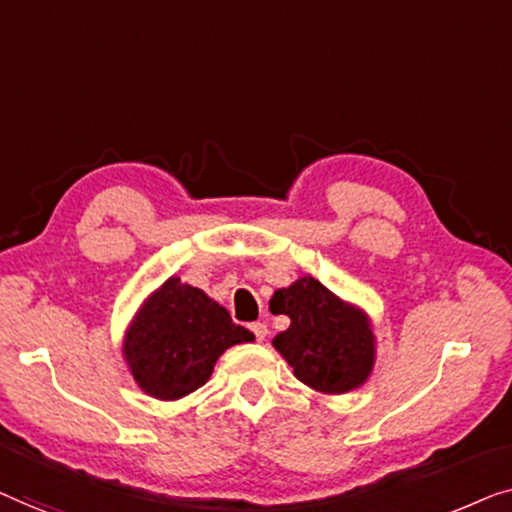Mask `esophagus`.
<instances>
[{
	"label": "esophagus",
	"instance_id": "esophagus-1",
	"mask_svg": "<svg viewBox=\"0 0 512 512\" xmlns=\"http://www.w3.org/2000/svg\"><path fill=\"white\" fill-rule=\"evenodd\" d=\"M250 331H253L257 341H264L266 334H269V329H266L264 322H253V325H250Z\"/></svg>",
	"mask_w": 512,
	"mask_h": 512
}]
</instances>
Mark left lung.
Returning <instances> with one entry per match:
<instances>
[{"instance_id": "1", "label": "left lung", "mask_w": 512, "mask_h": 512, "mask_svg": "<svg viewBox=\"0 0 512 512\" xmlns=\"http://www.w3.org/2000/svg\"><path fill=\"white\" fill-rule=\"evenodd\" d=\"M271 304L273 315L290 318V327L271 343L292 366L294 378L320 394H348L371 378L376 334L364 308L311 276L280 287Z\"/></svg>"}]
</instances>
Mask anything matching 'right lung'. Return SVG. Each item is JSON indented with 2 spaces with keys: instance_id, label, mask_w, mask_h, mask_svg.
<instances>
[{
  "instance_id": "right-lung-1",
  "label": "right lung",
  "mask_w": 512,
  "mask_h": 512,
  "mask_svg": "<svg viewBox=\"0 0 512 512\" xmlns=\"http://www.w3.org/2000/svg\"><path fill=\"white\" fill-rule=\"evenodd\" d=\"M253 338L204 290L171 276L143 299L129 320L122 359L141 392L160 401H178L206 385L225 350Z\"/></svg>"
}]
</instances>
